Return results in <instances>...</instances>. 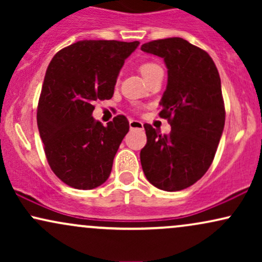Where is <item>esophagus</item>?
Here are the masks:
<instances>
[{
    "instance_id": "34e87169",
    "label": "esophagus",
    "mask_w": 262,
    "mask_h": 262,
    "mask_svg": "<svg viewBox=\"0 0 262 262\" xmlns=\"http://www.w3.org/2000/svg\"><path fill=\"white\" fill-rule=\"evenodd\" d=\"M129 127H130V129H143V123L135 121V119H130L129 121Z\"/></svg>"
}]
</instances>
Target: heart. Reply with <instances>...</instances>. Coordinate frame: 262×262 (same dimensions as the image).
Wrapping results in <instances>:
<instances>
[{
    "label": "heart",
    "mask_w": 262,
    "mask_h": 262,
    "mask_svg": "<svg viewBox=\"0 0 262 262\" xmlns=\"http://www.w3.org/2000/svg\"><path fill=\"white\" fill-rule=\"evenodd\" d=\"M156 69H160V66L154 64V62H144V64L140 65L139 70L141 75L144 76V79H146V77L149 76L150 74L152 73V71H155Z\"/></svg>",
    "instance_id": "obj_1"
}]
</instances>
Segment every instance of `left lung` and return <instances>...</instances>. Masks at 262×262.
<instances>
[{"label":"left lung","mask_w":262,"mask_h":262,"mask_svg":"<svg viewBox=\"0 0 262 262\" xmlns=\"http://www.w3.org/2000/svg\"><path fill=\"white\" fill-rule=\"evenodd\" d=\"M141 50L160 56L167 68L159 116L171 125L162 135L144 124L141 167L155 187L181 191L207 172L217 151L225 122L221 77L208 53L182 38L149 41Z\"/></svg>","instance_id":"1"}]
</instances>
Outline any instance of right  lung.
<instances>
[{
    "instance_id": "1",
    "label": "right lung",
    "mask_w": 262,
    "mask_h": 262,
    "mask_svg": "<svg viewBox=\"0 0 262 262\" xmlns=\"http://www.w3.org/2000/svg\"><path fill=\"white\" fill-rule=\"evenodd\" d=\"M139 41L81 40L54 55L39 97L37 123L53 172L70 187L92 189L106 182L129 130L124 116L104 127L95 121V101L112 98L125 59Z\"/></svg>"
}]
</instances>
